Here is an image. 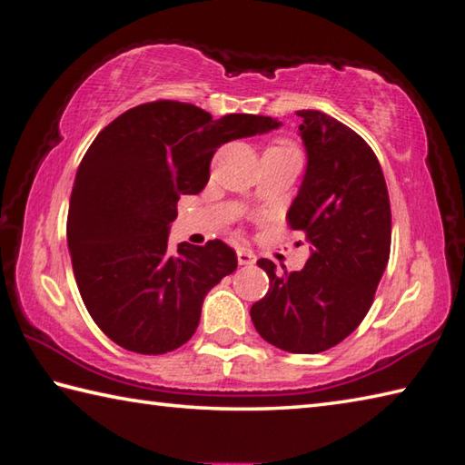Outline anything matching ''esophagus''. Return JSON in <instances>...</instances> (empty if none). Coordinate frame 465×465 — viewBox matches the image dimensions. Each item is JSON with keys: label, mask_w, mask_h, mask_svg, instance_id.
<instances>
[{"label": "esophagus", "mask_w": 465, "mask_h": 465, "mask_svg": "<svg viewBox=\"0 0 465 465\" xmlns=\"http://www.w3.org/2000/svg\"><path fill=\"white\" fill-rule=\"evenodd\" d=\"M238 262L242 266H252L256 262V254L248 248H240L238 250Z\"/></svg>", "instance_id": "34e87169"}]
</instances>
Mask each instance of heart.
I'll use <instances>...</instances> for the list:
<instances>
[{
	"mask_svg": "<svg viewBox=\"0 0 465 465\" xmlns=\"http://www.w3.org/2000/svg\"><path fill=\"white\" fill-rule=\"evenodd\" d=\"M270 148H276V150H297V148L291 144V142H276V144H272Z\"/></svg>",
	"mask_w": 465,
	"mask_h": 465,
	"instance_id": "b5f03b06",
	"label": "heart"
}]
</instances>
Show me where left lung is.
Instances as JSON below:
<instances>
[{
    "label": "left lung",
    "mask_w": 465,
    "mask_h": 465,
    "mask_svg": "<svg viewBox=\"0 0 465 465\" xmlns=\"http://www.w3.org/2000/svg\"><path fill=\"white\" fill-rule=\"evenodd\" d=\"M307 171L286 213L309 242L299 272L278 274L260 258L270 289L250 317L268 343L291 353H319L343 341L372 307L391 256V199L366 140L315 109H301Z\"/></svg>",
    "instance_id": "obj_1"
}]
</instances>
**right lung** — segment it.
I'll list each match as a JSON object with an SVG mask.
<instances>
[{"label":"right lung","instance_id":"add662e5","mask_svg":"<svg viewBox=\"0 0 465 465\" xmlns=\"http://www.w3.org/2000/svg\"><path fill=\"white\" fill-rule=\"evenodd\" d=\"M281 125L158 99L105 125L83 156L71 193L66 240L89 315L124 350L158 356L187 343L205 294L238 268L222 240L168 248L181 195L209 181L211 158L230 140Z\"/></svg>","mask_w":465,"mask_h":465}]
</instances>
